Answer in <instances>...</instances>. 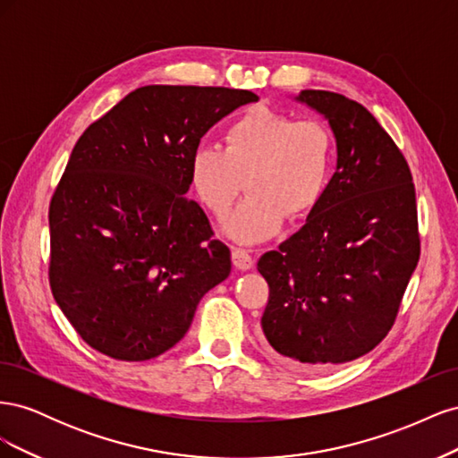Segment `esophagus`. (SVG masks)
Returning a JSON list of instances; mask_svg holds the SVG:
<instances>
[{
  "label": "esophagus",
  "mask_w": 458,
  "mask_h": 458,
  "mask_svg": "<svg viewBox=\"0 0 458 458\" xmlns=\"http://www.w3.org/2000/svg\"><path fill=\"white\" fill-rule=\"evenodd\" d=\"M231 258H233V266L241 269V271H248V269H252V266H254L252 256L248 254L246 250H242V248H233Z\"/></svg>",
  "instance_id": "34e87169"
}]
</instances>
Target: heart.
<instances>
[{
    "instance_id": "heart-1",
    "label": "heart",
    "mask_w": 458,
    "mask_h": 458,
    "mask_svg": "<svg viewBox=\"0 0 458 458\" xmlns=\"http://www.w3.org/2000/svg\"><path fill=\"white\" fill-rule=\"evenodd\" d=\"M335 162V135L325 123L256 106L231 122L225 147H195L189 175L200 202L217 217L229 212L246 179L250 197L224 219L221 233L256 244L279 233L286 216L298 219L315 210Z\"/></svg>"
}]
</instances>
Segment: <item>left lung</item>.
I'll use <instances>...</instances> for the list:
<instances>
[{"instance_id": "1", "label": "left lung", "mask_w": 458, "mask_h": 458, "mask_svg": "<svg viewBox=\"0 0 458 458\" xmlns=\"http://www.w3.org/2000/svg\"><path fill=\"white\" fill-rule=\"evenodd\" d=\"M336 140L323 200L258 271L269 284L261 342L276 361L321 372L369 353L390 332L420 256L417 197L405 157L369 110L303 89Z\"/></svg>"}]
</instances>
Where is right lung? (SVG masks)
I'll use <instances>...</instances> for the list:
<instances>
[{"mask_svg": "<svg viewBox=\"0 0 458 458\" xmlns=\"http://www.w3.org/2000/svg\"><path fill=\"white\" fill-rule=\"evenodd\" d=\"M259 97L145 86L81 133L49 206V284L93 350L147 361L182 340L231 273L202 208L185 197L202 135Z\"/></svg>", "mask_w": 458, "mask_h": 458, "instance_id": "1", "label": "right lung"}]
</instances>
